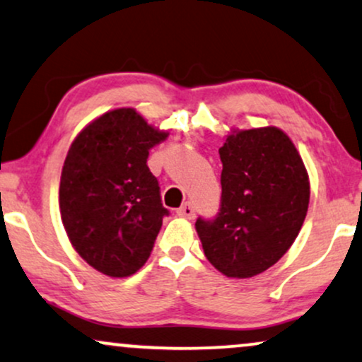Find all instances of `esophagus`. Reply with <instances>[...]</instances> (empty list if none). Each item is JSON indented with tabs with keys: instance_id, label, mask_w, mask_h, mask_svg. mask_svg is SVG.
<instances>
[{
	"instance_id": "esophagus-1",
	"label": "esophagus",
	"mask_w": 362,
	"mask_h": 362,
	"mask_svg": "<svg viewBox=\"0 0 362 362\" xmlns=\"http://www.w3.org/2000/svg\"><path fill=\"white\" fill-rule=\"evenodd\" d=\"M177 215L182 216V218H188V220H193V218H194V206L191 203H185L180 209H177Z\"/></svg>"
}]
</instances>
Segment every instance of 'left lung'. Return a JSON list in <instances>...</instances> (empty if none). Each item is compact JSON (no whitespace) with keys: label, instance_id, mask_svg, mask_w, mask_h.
Returning a JSON list of instances; mask_svg holds the SVG:
<instances>
[{"label":"left lung","instance_id":"1","mask_svg":"<svg viewBox=\"0 0 362 362\" xmlns=\"http://www.w3.org/2000/svg\"><path fill=\"white\" fill-rule=\"evenodd\" d=\"M221 208L196 231L208 262L231 279L255 276L282 258L304 225L309 174L282 129H231L220 147Z\"/></svg>","mask_w":362,"mask_h":362}]
</instances>
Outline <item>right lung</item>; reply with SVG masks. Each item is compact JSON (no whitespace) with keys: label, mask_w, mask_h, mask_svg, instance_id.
I'll return each mask as SVG.
<instances>
[{"label":"right lung","mask_w":362,"mask_h":362,"mask_svg":"<svg viewBox=\"0 0 362 362\" xmlns=\"http://www.w3.org/2000/svg\"><path fill=\"white\" fill-rule=\"evenodd\" d=\"M168 134L120 107L88 122L66 153L62 223L75 252L100 274L131 276L151 255L168 209L147 156Z\"/></svg>","instance_id":"add662e5"}]
</instances>
